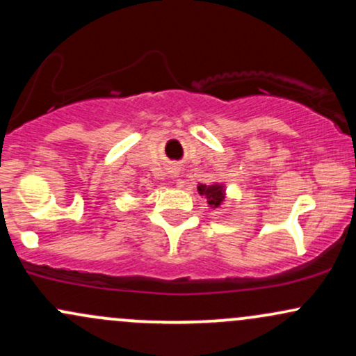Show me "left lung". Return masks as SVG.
Masks as SVG:
<instances>
[{"label":"left lung","instance_id":"8db88e82","mask_svg":"<svg viewBox=\"0 0 356 356\" xmlns=\"http://www.w3.org/2000/svg\"><path fill=\"white\" fill-rule=\"evenodd\" d=\"M197 191H199V194L206 199L207 204H209L211 207H219L220 202L224 201V191H222V187L218 186V184H214V186H206V184H201V186L197 187Z\"/></svg>","mask_w":356,"mask_h":356}]
</instances>
